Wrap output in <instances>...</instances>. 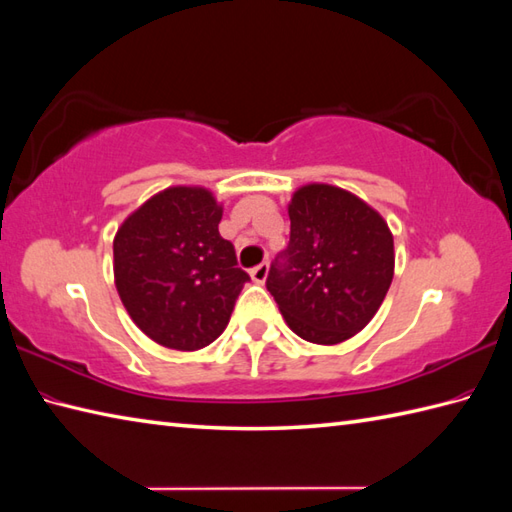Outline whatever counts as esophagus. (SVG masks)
Wrapping results in <instances>:
<instances>
[{
	"label": "esophagus",
	"instance_id": "34e87169",
	"mask_svg": "<svg viewBox=\"0 0 512 512\" xmlns=\"http://www.w3.org/2000/svg\"><path fill=\"white\" fill-rule=\"evenodd\" d=\"M266 277H268V264H259V266H255V268L251 270V279H253L255 283H264Z\"/></svg>",
	"mask_w": 512,
	"mask_h": 512
}]
</instances>
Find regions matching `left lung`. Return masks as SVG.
Here are the masks:
<instances>
[{
	"label": "left lung",
	"instance_id": "1",
	"mask_svg": "<svg viewBox=\"0 0 512 512\" xmlns=\"http://www.w3.org/2000/svg\"><path fill=\"white\" fill-rule=\"evenodd\" d=\"M290 242L270 264L268 292L296 336L338 344L362 331L395 272L384 218L331 185H305L288 207Z\"/></svg>",
	"mask_w": 512,
	"mask_h": 512
}]
</instances>
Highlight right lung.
I'll return each mask as SVG.
<instances>
[{
    "mask_svg": "<svg viewBox=\"0 0 512 512\" xmlns=\"http://www.w3.org/2000/svg\"><path fill=\"white\" fill-rule=\"evenodd\" d=\"M222 207L202 187H170L128 216L113 242L115 285L135 325L168 349L207 347L227 327L244 283L218 233Z\"/></svg>",
    "mask_w": 512,
    "mask_h": 512,
    "instance_id": "right-lung-1",
    "label": "right lung"
}]
</instances>
